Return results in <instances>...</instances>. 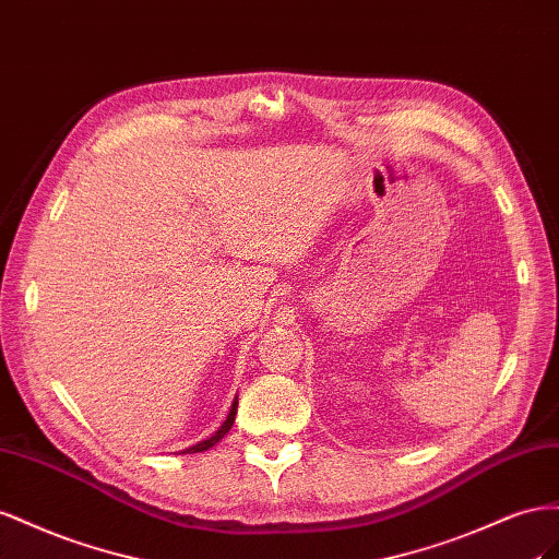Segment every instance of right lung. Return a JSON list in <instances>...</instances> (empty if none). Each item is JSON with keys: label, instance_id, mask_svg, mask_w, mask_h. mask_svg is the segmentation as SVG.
Masks as SVG:
<instances>
[{"label": "right lung", "instance_id": "1", "mask_svg": "<svg viewBox=\"0 0 559 559\" xmlns=\"http://www.w3.org/2000/svg\"><path fill=\"white\" fill-rule=\"evenodd\" d=\"M236 407H238V401H234V405H231V409H229V417H227V421H225V424H222V426L217 428V433H213L209 440H203V442L194 444V448L185 450L182 454H197V452H205V450L215 448V444H217L222 438H225V436L229 433V428L234 426V419H236Z\"/></svg>", "mask_w": 559, "mask_h": 559}]
</instances>
